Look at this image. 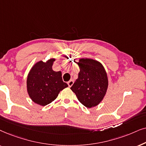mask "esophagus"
I'll list each match as a JSON object with an SVG mask.
<instances>
[{
	"label": "esophagus",
	"mask_w": 146,
	"mask_h": 146,
	"mask_svg": "<svg viewBox=\"0 0 146 146\" xmlns=\"http://www.w3.org/2000/svg\"><path fill=\"white\" fill-rule=\"evenodd\" d=\"M73 83H74V81H73V80H70L69 81H68L67 84H68V85H69V87H71L72 85H73Z\"/></svg>",
	"instance_id": "1"
}]
</instances>
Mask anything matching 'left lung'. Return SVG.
<instances>
[{
    "mask_svg": "<svg viewBox=\"0 0 146 146\" xmlns=\"http://www.w3.org/2000/svg\"><path fill=\"white\" fill-rule=\"evenodd\" d=\"M77 63L80 71L71 89L83 106L96 107L104 100L108 90L107 72L102 64L95 59L81 58Z\"/></svg>",
    "mask_w": 146,
    "mask_h": 146,
    "instance_id": "left-lung-1",
    "label": "left lung"
}]
</instances>
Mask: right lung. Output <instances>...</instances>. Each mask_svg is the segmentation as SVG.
<instances>
[{
	"label": "right lung",
	"instance_id": "add662e5",
	"mask_svg": "<svg viewBox=\"0 0 146 146\" xmlns=\"http://www.w3.org/2000/svg\"><path fill=\"white\" fill-rule=\"evenodd\" d=\"M55 60L51 58L36 62L27 75V93L33 102L41 106L53 102L60 91L68 87L62 79L61 72L52 69Z\"/></svg>",
	"mask_w": 146,
	"mask_h": 146
}]
</instances>
